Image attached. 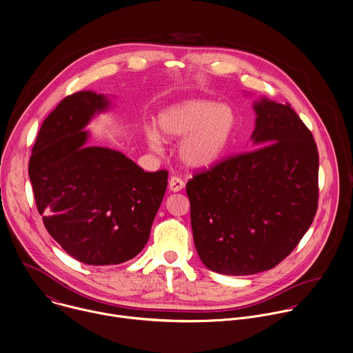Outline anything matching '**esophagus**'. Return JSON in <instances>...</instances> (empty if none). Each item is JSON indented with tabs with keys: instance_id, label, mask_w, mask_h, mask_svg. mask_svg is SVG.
Masks as SVG:
<instances>
[{
	"instance_id": "1",
	"label": "esophagus",
	"mask_w": 353,
	"mask_h": 353,
	"mask_svg": "<svg viewBox=\"0 0 353 353\" xmlns=\"http://www.w3.org/2000/svg\"><path fill=\"white\" fill-rule=\"evenodd\" d=\"M184 181L179 177V176H172L170 180H169V190L173 191V192H177V191H181L184 188Z\"/></svg>"
}]
</instances>
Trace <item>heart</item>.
Segmentation results:
<instances>
[{"label":"heart","instance_id":"b5f03b06","mask_svg":"<svg viewBox=\"0 0 353 353\" xmlns=\"http://www.w3.org/2000/svg\"><path fill=\"white\" fill-rule=\"evenodd\" d=\"M158 128L165 139L184 137L179 148L181 161L202 169L216 163L225 152L236 129V114L225 105L192 99L165 109L158 117ZM147 140L152 150H161L157 132L150 130Z\"/></svg>","mask_w":353,"mask_h":353}]
</instances>
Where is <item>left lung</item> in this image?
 Here are the masks:
<instances>
[{
	"label": "left lung",
	"mask_w": 353,
	"mask_h": 353,
	"mask_svg": "<svg viewBox=\"0 0 353 353\" xmlns=\"http://www.w3.org/2000/svg\"><path fill=\"white\" fill-rule=\"evenodd\" d=\"M256 150L195 172L187 183L202 263L227 276L270 270L310 227L319 202V152L290 103L255 102Z\"/></svg>",
	"instance_id": "obj_1"
}]
</instances>
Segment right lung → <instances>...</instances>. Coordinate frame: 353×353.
Instances as JSON below:
<instances>
[{
	"label": "right lung",
	"instance_id": "1",
	"mask_svg": "<svg viewBox=\"0 0 353 353\" xmlns=\"http://www.w3.org/2000/svg\"><path fill=\"white\" fill-rule=\"evenodd\" d=\"M108 106L92 91L63 98L43 122L29 161L47 231L92 266L119 265L143 251L168 187V170L144 172L122 152L85 145V125Z\"/></svg>",
	"mask_w": 353,
	"mask_h": 353
}]
</instances>
